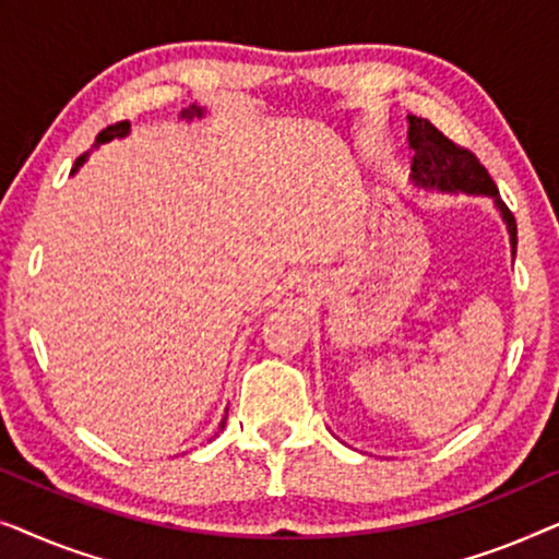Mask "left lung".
Masks as SVG:
<instances>
[{"mask_svg": "<svg viewBox=\"0 0 559 559\" xmlns=\"http://www.w3.org/2000/svg\"><path fill=\"white\" fill-rule=\"evenodd\" d=\"M407 142L409 150H415L412 157V186L427 193H465V195H486L491 198L496 211L501 213V221L507 224L511 257L516 254V221L501 201L499 188L491 180V175L473 152L457 147L445 134L438 132L430 121L419 117H407Z\"/></svg>", "mask_w": 559, "mask_h": 559, "instance_id": "obj_1", "label": "left lung"}]
</instances>
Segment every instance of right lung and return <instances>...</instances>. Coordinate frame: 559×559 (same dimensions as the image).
<instances>
[{
    "label": "right lung",
    "instance_id": "1",
    "mask_svg": "<svg viewBox=\"0 0 559 559\" xmlns=\"http://www.w3.org/2000/svg\"><path fill=\"white\" fill-rule=\"evenodd\" d=\"M205 109H201V106H188V109H182L180 111V119H186V121H193V119H203L205 117ZM129 134V121H119V124H114V127H106L102 134L96 136V144H94V150L96 147H102V144H106V142H111L114 136H117V140H121V136H127ZM88 155L91 152H86V155H81L79 159H75V165H73V170H71V175H75L79 173V167H83V163H86L88 159ZM228 412V409H226ZM224 425H226V417L221 419V430H224Z\"/></svg>",
    "mask_w": 559,
    "mask_h": 559
}]
</instances>
